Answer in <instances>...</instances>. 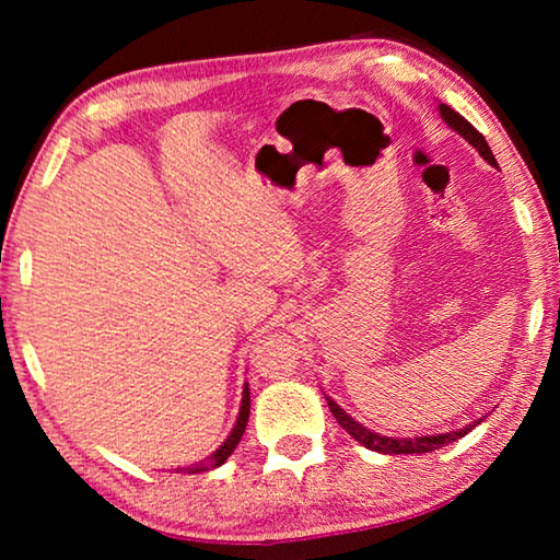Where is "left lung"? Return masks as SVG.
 <instances>
[{
	"mask_svg": "<svg viewBox=\"0 0 560 560\" xmlns=\"http://www.w3.org/2000/svg\"><path fill=\"white\" fill-rule=\"evenodd\" d=\"M440 113H442V118H444V122H447L450 128L457 130L464 140H469V143L479 150V155L485 158L489 165L497 167L494 153H491V150H489L485 136H481V132H479L477 128H474L467 118L459 116V113L452 110L450 106H444V103H440ZM326 400H328L330 412H334L338 424L350 434V438L358 440L360 444H363V447L375 450V452H383V454H424V452H434V450L444 447V444H450V442H454V440L464 438V434L471 432V428H477V424L481 422V420H479V422H474V424H467V428L459 430V432L428 434V438H424V434H422V438H385V434L368 430V428H363V424H360V422H355L353 417H350V415L343 410V407H338L336 400H330L328 395H326Z\"/></svg>",
	"mask_w": 560,
	"mask_h": 560,
	"instance_id": "1",
	"label": "left lung"
}]
</instances>
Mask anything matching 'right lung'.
Here are the masks:
<instances>
[{"mask_svg": "<svg viewBox=\"0 0 560 560\" xmlns=\"http://www.w3.org/2000/svg\"><path fill=\"white\" fill-rule=\"evenodd\" d=\"M246 420H249V383H244L240 417H236V424H234V430L230 432V438H226L214 452L207 454L205 459L192 462V464H185V467H177V471H183V474H202V471H210L214 467H220V464H224L226 457H230V454L234 452L236 444H240L242 434H244V428H246Z\"/></svg>", "mask_w": 560, "mask_h": 560, "instance_id": "right-lung-1", "label": "right lung"}]
</instances>
